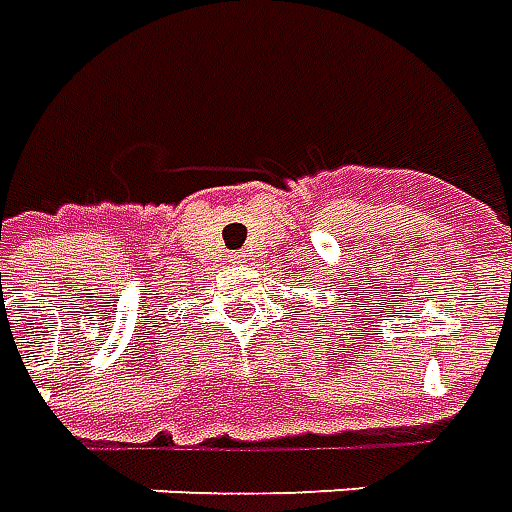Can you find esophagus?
I'll return each mask as SVG.
<instances>
[{
  "label": "esophagus",
  "mask_w": 512,
  "mask_h": 512,
  "mask_svg": "<svg viewBox=\"0 0 512 512\" xmlns=\"http://www.w3.org/2000/svg\"><path fill=\"white\" fill-rule=\"evenodd\" d=\"M231 262L234 264H245L248 259H245V253H231Z\"/></svg>",
  "instance_id": "esophagus-1"
}]
</instances>
